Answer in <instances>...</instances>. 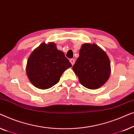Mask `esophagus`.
<instances>
[{
	"instance_id": "1",
	"label": "esophagus",
	"mask_w": 134,
	"mask_h": 134,
	"mask_svg": "<svg viewBox=\"0 0 134 134\" xmlns=\"http://www.w3.org/2000/svg\"><path fill=\"white\" fill-rule=\"evenodd\" d=\"M70 63L71 64V65H73L75 64V59H71L70 60Z\"/></svg>"
}]
</instances>
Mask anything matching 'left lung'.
Here are the masks:
<instances>
[{"label": "left lung", "mask_w": 134, "mask_h": 134, "mask_svg": "<svg viewBox=\"0 0 134 134\" xmlns=\"http://www.w3.org/2000/svg\"><path fill=\"white\" fill-rule=\"evenodd\" d=\"M73 70L82 86L89 89H97L104 84L110 76V60L97 45L84 44Z\"/></svg>", "instance_id": "1"}]
</instances>
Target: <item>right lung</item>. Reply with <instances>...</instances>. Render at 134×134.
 Instances as JSON below:
<instances>
[{
  "label": "right lung",
  "mask_w": 134,
  "mask_h": 134,
  "mask_svg": "<svg viewBox=\"0 0 134 134\" xmlns=\"http://www.w3.org/2000/svg\"><path fill=\"white\" fill-rule=\"evenodd\" d=\"M71 66L56 44L42 43L30 56L26 71L30 82L36 87L47 89L59 82L62 74Z\"/></svg>",
  "instance_id": "obj_1"
}]
</instances>
